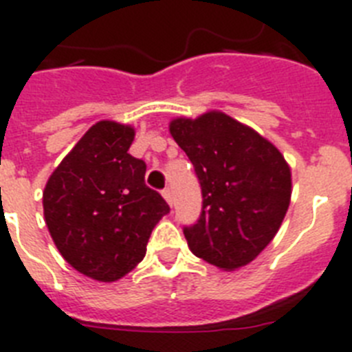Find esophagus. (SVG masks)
I'll return each instance as SVG.
<instances>
[{"mask_svg":"<svg viewBox=\"0 0 352 352\" xmlns=\"http://www.w3.org/2000/svg\"><path fill=\"white\" fill-rule=\"evenodd\" d=\"M161 193H163L164 200H166L168 204H170V206H172V204H173V195H172V189H170V188H164L163 191H161Z\"/></svg>","mask_w":352,"mask_h":352,"instance_id":"obj_1","label":"esophagus"}]
</instances>
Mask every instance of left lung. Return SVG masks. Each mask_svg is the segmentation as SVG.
Wrapping results in <instances>:
<instances>
[{
  "instance_id": "left-lung-1",
  "label": "left lung",
  "mask_w": 352,
  "mask_h": 352,
  "mask_svg": "<svg viewBox=\"0 0 352 352\" xmlns=\"http://www.w3.org/2000/svg\"><path fill=\"white\" fill-rule=\"evenodd\" d=\"M170 133L193 163L201 212L189 250L221 269L252 262L276 235L290 201V168L273 143L225 113L177 118Z\"/></svg>"
}]
</instances>
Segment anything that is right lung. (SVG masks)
Instances as JSON below:
<instances>
[{
  "instance_id": "right-lung-1",
  "label": "right lung",
  "mask_w": 352,
  "mask_h": 352,
  "mask_svg": "<svg viewBox=\"0 0 352 352\" xmlns=\"http://www.w3.org/2000/svg\"><path fill=\"white\" fill-rule=\"evenodd\" d=\"M133 138L129 125L97 122L44 189L45 225L56 248L99 282H115L142 262L152 230L170 212L145 184V161L129 154Z\"/></svg>"
}]
</instances>
